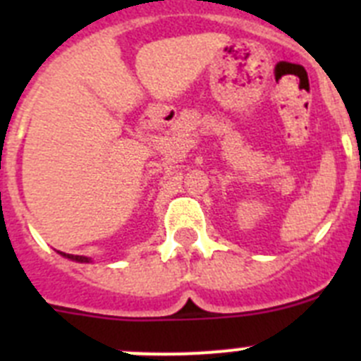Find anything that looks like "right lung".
<instances>
[{"label": "right lung", "instance_id": "add662e5", "mask_svg": "<svg viewBox=\"0 0 361 361\" xmlns=\"http://www.w3.org/2000/svg\"><path fill=\"white\" fill-rule=\"evenodd\" d=\"M63 257L70 258V260H78V262H88V258L86 257H81V255H66V253H61Z\"/></svg>", "mask_w": 361, "mask_h": 361}]
</instances>
